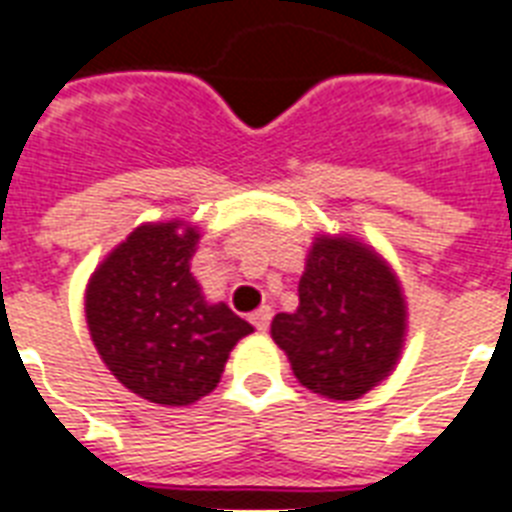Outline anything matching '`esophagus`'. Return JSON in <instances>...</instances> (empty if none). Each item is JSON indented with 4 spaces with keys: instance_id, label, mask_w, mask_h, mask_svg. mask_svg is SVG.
<instances>
[{
    "instance_id": "34e87169",
    "label": "esophagus",
    "mask_w": 512,
    "mask_h": 512,
    "mask_svg": "<svg viewBox=\"0 0 512 512\" xmlns=\"http://www.w3.org/2000/svg\"><path fill=\"white\" fill-rule=\"evenodd\" d=\"M271 316H273V311L268 308V305H265V308H260V311L252 313V324H255L257 332H265V329L271 327Z\"/></svg>"
}]
</instances>
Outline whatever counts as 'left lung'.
<instances>
[{"instance_id":"1","label":"left lung","mask_w":512,"mask_h":512,"mask_svg":"<svg viewBox=\"0 0 512 512\" xmlns=\"http://www.w3.org/2000/svg\"><path fill=\"white\" fill-rule=\"evenodd\" d=\"M300 308L279 313L271 335L305 388L353 401L396 364L406 329L401 287L372 249L321 236L300 279Z\"/></svg>"}]
</instances>
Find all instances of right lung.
<instances>
[{"instance_id":"right-lung-1","label":"right lung","mask_w":512,"mask_h":512,"mask_svg":"<svg viewBox=\"0 0 512 512\" xmlns=\"http://www.w3.org/2000/svg\"><path fill=\"white\" fill-rule=\"evenodd\" d=\"M196 228L140 225L92 273L87 324L100 358L132 393L185 406L220 382L228 353L252 324L209 305L191 276Z\"/></svg>"}]
</instances>
